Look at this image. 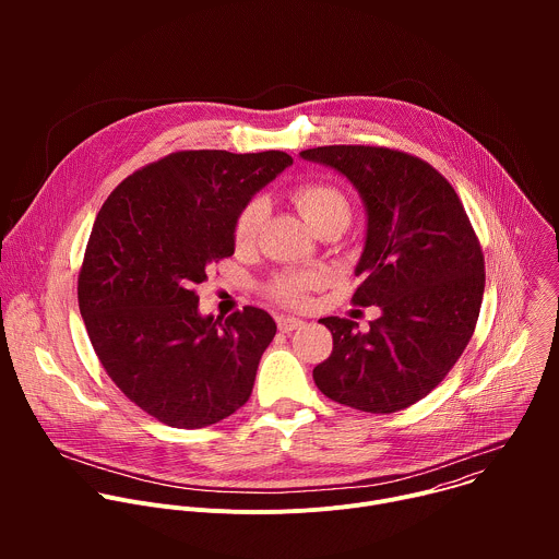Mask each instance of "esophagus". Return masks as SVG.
Returning a JSON list of instances; mask_svg holds the SVG:
<instances>
[{
	"mask_svg": "<svg viewBox=\"0 0 559 559\" xmlns=\"http://www.w3.org/2000/svg\"><path fill=\"white\" fill-rule=\"evenodd\" d=\"M278 330L281 332H285V334H289V332H294V330H298V328H302V321L300 318H292V316H278Z\"/></svg>",
	"mask_w": 559,
	"mask_h": 559,
	"instance_id": "34e87169",
	"label": "esophagus"
}]
</instances>
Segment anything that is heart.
<instances>
[{"mask_svg": "<svg viewBox=\"0 0 559 559\" xmlns=\"http://www.w3.org/2000/svg\"><path fill=\"white\" fill-rule=\"evenodd\" d=\"M292 201L302 218L313 227L321 229L330 223H341L343 227L349 223L352 203L347 194L328 181H307L292 190ZM267 205L263 199L248 201L234 221V243L238 248H248L254 243V238L265 218ZM321 285V278L311 272H281L270 278L265 292L272 300L285 307H300L307 300V294Z\"/></svg>", "mask_w": 559, "mask_h": 559, "instance_id": "1", "label": "heart"}]
</instances>
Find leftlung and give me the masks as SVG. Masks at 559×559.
Instances as JSON below:
<instances>
[{"label": "left lung", "mask_w": 559, "mask_h": 559, "mask_svg": "<svg viewBox=\"0 0 559 559\" xmlns=\"http://www.w3.org/2000/svg\"><path fill=\"white\" fill-rule=\"evenodd\" d=\"M345 175L367 207V241L352 302L376 305L369 332L328 316V360L316 386L334 403L393 414L431 393L468 345L485 294V254L451 183L423 158L384 145L300 152Z\"/></svg>", "instance_id": "obj_1"}]
</instances>
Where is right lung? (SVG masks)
Instances as JSON below:
<instances>
[{
    "label": "right lung",
    "mask_w": 559,
    "mask_h": 559,
    "mask_svg": "<svg viewBox=\"0 0 559 559\" xmlns=\"http://www.w3.org/2000/svg\"><path fill=\"white\" fill-rule=\"evenodd\" d=\"M287 166L278 150H181L132 173L102 205L79 311L106 373L158 423L201 429L248 403L274 318L250 305L203 318L197 285L234 254L241 207Z\"/></svg>",
    "instance_id": "add662e5"
}]
</instances>
